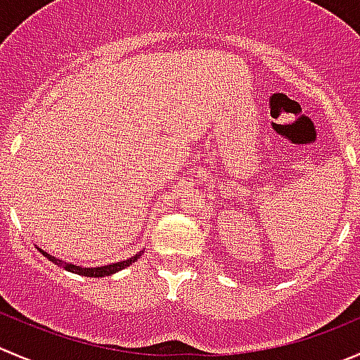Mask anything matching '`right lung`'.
<instances>
[{"label": "right lung", "instance_id": "add662e5", "mask_svg": "<svg viewBox=\"0 0 360 360\" xmlns=\"http://www.w3.org/2000/svg\"><path fill=\"white\" fill-rule=\"evenodd\" d=\"M38 250H40V248H38ZM40 253L44 255V257H47L52 264L59 265V267H63L65 271H68V273H75V274H80V276H87V278H103V276H110V274L117 273V271H121V269L131 265L139 257H141L142 253H144V251L137 253L135 257L128 258V260H121V262H116V264L102 265V267H80V265H73V264H68V262L59 260V258L52 257V255H49L47 251H44V250H40Z\"/></svg>", "mask_w": 360, "mask_h": 360}]
</instances>
